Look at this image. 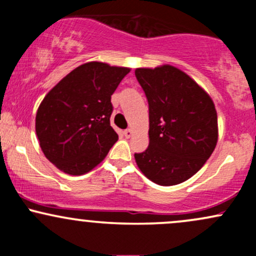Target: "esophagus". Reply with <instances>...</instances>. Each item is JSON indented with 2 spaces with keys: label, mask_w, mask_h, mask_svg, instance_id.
<instances>
[{
  "label": "esophagus",
  "mask_w": 256,
  "mask_h": 256,
  "mask_svg": "<svg viewBox=\"0 0 256 256\" xmlns=\"http://www.w3.org/2000/svg\"><path fill=\"white\" fill-rule=\"evenodd\" d=\"M132 134H134V132H132L131 128H126V130L124 131V136L126 138H130L132 136Z\"/></svg>",
  "instance_id": "34e87169"
}]
</instances>
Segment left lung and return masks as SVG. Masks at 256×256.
Returning <instances> with one entry per match:
<instances>
[{
  "label": "left lung",
  "mask_w": 256,
  "mask_h": 256,
  "mask_svg": "<svg viewBox=\"0 0 256 256\" xmlns=\"http://www.w3.org/2000/svg\"><path fill=\"white\" fill-rule=\"evenodd\" d=\"M134 74L149 106V146L134 154L137 165L158 185L183 183L216 146L218 118L212 98L170 64L137 68Z\"/></svg>",
  "instance_id": "obj_1"
}]
</instances>
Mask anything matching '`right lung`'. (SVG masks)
I'll return each mask as SVG.
<instances>
[{
    "mask_svg": "<svg viewBox=\"0 0 256 256\" xmlns=\"http://www.w3.org/2000/svg\"><path fill=\"white\" fill-rule=\"evenodd\" d=\"M130 72L126 67L88 62L46 94L36 116V134L46 158L72 176L91 171L118 140L110 126V96Z\"/></svg>",
    "mask_w": 256,
    "mask_h": 256,
    "instance_id": "1",
    "label": "right lung"
}]
</instances>
